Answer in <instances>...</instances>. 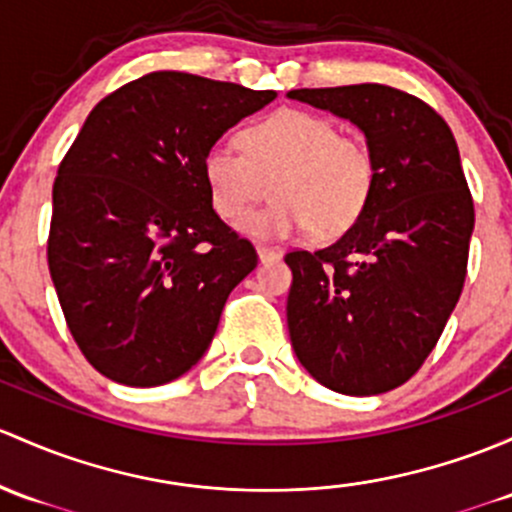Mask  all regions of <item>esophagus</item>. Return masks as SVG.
Wrapping results in <instances>:
<instances>
[{"instance_id":"1","label":"esophagus","mask_w":512,"mask_h":512,"mask_svg":"<svg viewBox=\"0 0 512 512\" xmlns=\"http://www.w3.org/2000/svg\"><path fill=\"white\" fill-rule=\"evenodd\" d=\"M257 255H260V262H274L282 257V252L274 250V247H267V245H257Z\"/></svg>"}]
</instances>
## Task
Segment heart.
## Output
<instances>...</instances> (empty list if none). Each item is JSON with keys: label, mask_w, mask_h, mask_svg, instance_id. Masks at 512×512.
Segmentation results:
<instances>
[{"label": "heart", "mask_w": 512, "mask_h": 512, "mask_svg": "<svg viewBox=\"0 0 512 512\" xmlns=\"http://www.w3.org/2000/svg\"><path fill=\"white\" fill-rule=\"evenodd\" d=\"M240 154L208 149L203 186L213 211L235 225L265 198L272 206L250 215L242 230L260 240H284L311 230L328 240L348 233L373 201L378 159L365 139L343 134L331 117L282 107L242 127Z\"/></svg>", "instance_id": "heart-1"}]
</instances>
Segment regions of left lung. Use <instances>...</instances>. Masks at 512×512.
<instances>
[{"mask_svg":"<svg viewBox=\"0 0 512 512\" xmlns=\"http://www.w3.org/2000/svg\"><path fill=\"white\" fill-rule=\"evenodd\" d=\"M346 117L378 159L363 218L321 250H292L287 324L299 363L343 395H380L437 346L466 282L473 198L449 125L390 85L292 90Z\"/></svg>","mask_w":512,"mask_h":512,"instance_id":"obj_1","label":"left lung"}]
</instances>
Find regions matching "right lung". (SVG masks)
Instances as JSON below:
<instances>
[{
  "label": "right lung",
  "instance_id": "1",
  "mask_svg": "<svg viewBox=\"0 0 512 512\" xmlns=\"http://www.w3.org/2000/svg\"><path fill=\"white\" fill-rule=\"evenodd\" d=\"M274 98L157 71L88 115L53 181L46 255L68 331L105 378L164 385L208 351L257 252L213 211L201 161Z\"/></svg>",
  "mask_w": 512,
  "mask_h": 512
}]
</instances>
